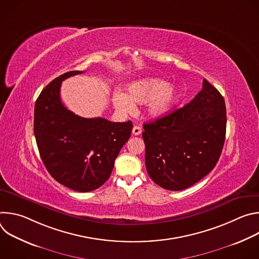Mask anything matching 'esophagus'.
<instances>
[{
    "label": "esophagus",
    "instance_id": "1",
    "mask_svg": "<svg viewBox=\"0 0 259 259\" xmlns=\"http://www.w3.org/2000/svg\"><path fill=\"white\" fill-rule=\"evenodd\" d=\"M141 132H142V130L139 126H134L133 129H132V134L133 135H139V134H141Z\"/></svg>",
    "mask_w": 259,
    "mask_h": 259
}]
</instances>
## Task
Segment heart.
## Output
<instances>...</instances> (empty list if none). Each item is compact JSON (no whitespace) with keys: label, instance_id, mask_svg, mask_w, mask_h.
<instances>
[{"label":"heart","instance_id":"heart-1","mask_svg":"<svg viewBox=\"0 0 259 259\" xmlns=\"http://www.w3.org/2000/svg\"><path fill=\"white\" fill-rule=\"evenodd\" d=\"M129 95L118 92L114 95V104L121 113H128L133 108L134 102L146 100V112L151 117L158 118L167 114L179 98V90L170 87L169 83L161 79H145L131 84L128 88Z\"/></svg>","mask_w":259,"mask_h":259}]
</instances>
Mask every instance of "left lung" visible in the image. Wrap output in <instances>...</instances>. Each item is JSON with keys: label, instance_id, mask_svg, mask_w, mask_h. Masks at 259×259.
<instances>
[{"label": "left lung", "instance_id": "left-lung-1", "mask_svg": "<svg viewBox=\"0 0 259 259\" xmlns=\"http://www.w3.org/2000/svg\"><path fill=\"white\" fill-rule=\"evenodd\" d=\"M145 166L169 191L192 187L216 165L225 144V99L206 79L202 90L181 108L143 124Z\"/></svg>", "mask_w": 259, "mask_h": 259}]
</instances>
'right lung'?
<instances>
[{"mask_svg": "<svg viewBox=\"0 0 259 259\" xmlns=\"http://www.w3.org/2000/svg\"><path fill=\"white\" fill-rule=\"evenodd\" d=\"M83 71H67L48 84L34 104L33 132L41 159L50 175L81 193L100 188L132 131V122L82 118L61 102L63 80Z\"/></svg>", "mask_w": 259, "mask_h": 259, "instance_id": "obj_1", "label": "right lung"}]
</instances>
